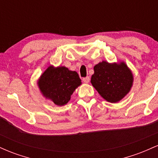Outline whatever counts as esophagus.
I'll return each mask as SVG.
<instances>
[{
  "label": "esophagus",
  "mask_w": 158,
  "mask_h": 158,
  "mask_svg": "<svg viewBox=\"0 0 158 158\" xmlns=\"http://www.w3.org/2000/svg\"><path fill=\"white\" fill-rule=\"evenodd\" d=\"M82 81H83V82H85V83H88L90 81V77H85V78H83Z\"/></svg>",
  "instance_id": "esophagus-1"
}]
</instances>
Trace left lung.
Instances as JSON below:
<instances>
[{
  "label": "left lung",
  "instance_id": "left-lung-1",
  "mask_svg": "<svg viewBox=\"0 0 158 158\" xmlns=\"http://www.w3.org/2000/svg\"><path fill=\"white\" fill-rule=\"evenodd\" d=\"M90 82L108 102H118L131 90L134 76L124 61L109 63L102 61L96 64Z\"/></svg>",
  "mask_w": 158,
  "mask_h": 158
}]
</instances>
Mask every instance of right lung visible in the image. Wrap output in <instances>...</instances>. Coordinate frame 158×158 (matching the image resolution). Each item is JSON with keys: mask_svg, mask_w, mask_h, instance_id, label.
<instances>
[{"mask_svg": "<svg viewBox=\"0 0 158 158\" xmlns=\"http://www.w3.org/2000/svg\"><path fill=\"white\" fill-rule=\"evenodd\" d=\"M39 88L46 99L51 100L58 106L66 105L73 91L81 81L76 71L64 66L50 65L41 75L37 81Z\"/></svg>", "mask_w": 158, "mask_h": 158, "instance_id": "obj_1", "label": "right lung"}]
</instances>
